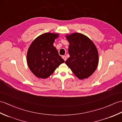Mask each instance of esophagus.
<instances>
[{
    "label": "esophagus",
    "mask_w": 122,
    "mask_h": 122,
    "mask_svg": "<svg viewBox=\"0 0 122 122\" xmlns=\"http://www.w3.org/2000/svg\"><path fill=\"white\" fill-rule=\"evenodd\" d=\"M62 58L64 59V60L65 61L66 60V56H62Z\"/></svg>",
    "instance_id": "1"
}]
</instances>
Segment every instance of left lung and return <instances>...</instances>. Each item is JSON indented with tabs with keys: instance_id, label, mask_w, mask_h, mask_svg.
I'll return each mask as SVG.
<instances>
[{
	"instance_id": "8db88e82",
	"label": "left lung",
	"mask_w": 122,
	"mask_h": 122,
	"mask_svg": "<svg viewBox=\"0 0 122 122\" xmlns=\"http://www.w3.org/2000/svg\"><path fill=\"white\" fill-rule=\"evenodd\" d=\"M70 45V57L66 64L79 79H84L94 73L98 62V54L92 41L85 35L74 33L66 36Z\"/></svg>"
}]
</instances>
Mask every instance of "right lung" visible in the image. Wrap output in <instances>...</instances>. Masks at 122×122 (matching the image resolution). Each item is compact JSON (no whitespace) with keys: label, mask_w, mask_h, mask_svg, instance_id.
Wrapping results in <instances>:
<instances>
[{"label":"right lung","mask_w":122,"mask_h":122,"mask_svg":"<svg viewBox=\"0 0 122 122\" xmlns=\"http://www.w3.org/2000/svg\"><path fill=\"white\" fill-rule=\"evenodd\" d=\"M58 34L45 33L39 36L31 44L27 52V63L36 76L46 79L64 62L59 56L53 43Z\"/></svg>","instance_id":"obj_1"}]
</instances>
